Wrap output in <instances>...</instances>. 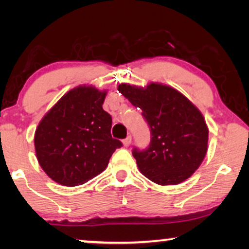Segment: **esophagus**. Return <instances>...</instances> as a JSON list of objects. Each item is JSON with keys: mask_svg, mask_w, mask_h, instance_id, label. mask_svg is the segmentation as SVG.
Masks as SVG:
<instances>
[{"mask_svg": "<svg viewBox=\"0 0 249 249\" xmlns=\"http://www.w3.org/2000/svg\"><path fill=\"white\" fill-rule=\"evenodd\" d=\"M122 144H124V147H128V146H130V144H131V136H128L127 138L124 139V141H122Z\"/></svg>", "mask_w": 249, "mask_h": 249, "instance_id": "34e87169", "label": "esophagus"}]
</instances>
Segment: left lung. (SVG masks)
<instances>
[{"instance_id": "1", "label": "left lung", "mask_w": 249, "mask_h": 249, "mask_svg": "<svg viewBox=\"0 0 249 249\" xmlns=\"http://www.w3.org/2000/svg\"><path fill=\"white\" fill-rule=\"evenodd\" d=\"M118 90L141 108L151 129L148 147L132 151L139 171L162 186L188 179L207 152L209 128L200 111L185 95L163 84H120Z\"/></svg>"}]
</instances>
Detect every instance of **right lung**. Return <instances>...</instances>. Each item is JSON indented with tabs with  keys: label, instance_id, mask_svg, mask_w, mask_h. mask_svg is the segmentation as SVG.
I'll return each instance as SVG.
<instances>
[{
	"label": "right lung",
	"instance_id": "add662e5",
	"mask_svg": "<svg viewBox=\"0 0 249 249\" xmlns=\"http://www.w3.org/2000/svg\"><path fill=\"white\" fill-rule=\"evenodd\" d=\"M107 90L78 86L64 94L36 128L34 144L44 172L62 186L83 185L103 172L122 142L102 107Z\"/></svg>",
	"mask_w": 249,
	"mask_h": 249
}]
</instances>
